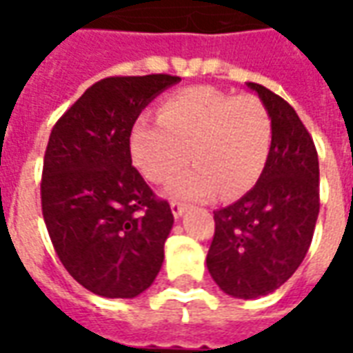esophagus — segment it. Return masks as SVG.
<instances>
[{"label":"esophagus","mask_w":353,"mask_h":353,"mask_svg":"<svg viewBox=\"0 0 353 353\" xmlns=\"http://www.w3.org/2000/svg\"><path fill=\"white\" fill-rule=\"evenodd\" d=\"M170 208H172V214H174V217H181V215L185 214V204L177 202V200H172V202H170Z\"/></svg>","instance_id":"obj_1"}]
</instances>
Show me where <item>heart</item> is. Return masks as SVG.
I'll use <instances>...</instances> for the list:
<instances>
[{"mask_svg":"<svg viewBox=\"0 0 353 353\" xmlns=\"http://www.w3.org/2000/svg\"><path fill=\"white\" fill-rule=\"evenodd\" d=\"M270 145L272 123L259 98L206 85L170 94L159 119L139 117L130 136L136 166L154 183L170 179L189 159L196 162L168 185L170 196L194 202L219 192L227 200L245 194L263 174Z\"/></svg>","mask_w":353,"mask_h":353,"instance_id":"obj_1","label":"heart"}]
</instances>
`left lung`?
<instances>
[{
	"label": "left lung",
	"mask_w": 353,
	"mask_h": 353,
	"mask_svg": "<svg viewBox=\"0 0 353 353\" xmlns=\"http://www.w3.org/2000/svg\"><path fill=\"white\" fill-rule=\"evenodd\" d=\"M272 123V145L252 191L214 212L215 234L206 265L230 296L268 295L293 276L310 248L319 214V162L295 109L257 83Z\"/></svg>",
	"instance_id": "left-lung-1"
}]
</instances>
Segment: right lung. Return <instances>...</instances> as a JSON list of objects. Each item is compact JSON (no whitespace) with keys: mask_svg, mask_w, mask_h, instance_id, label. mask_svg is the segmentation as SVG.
<instances>
[{"mask_svg":"<svg viewBox=\"0 0 353 353\" xmlns=\"http://www.w3.org/2000/svg\"><path fill=\"white\" fill-rule=\"evenodd\" d=\"M179 81L166 73L101 79L50 132L43 219L65 270L96 295L134 299L161 270L174 214L132 166L130 134L141 109Z\"/></svg>","mask_w":353,"mask_h":353,"instance_id":"right-lung-1","label":"right lung"}]
</instances>
